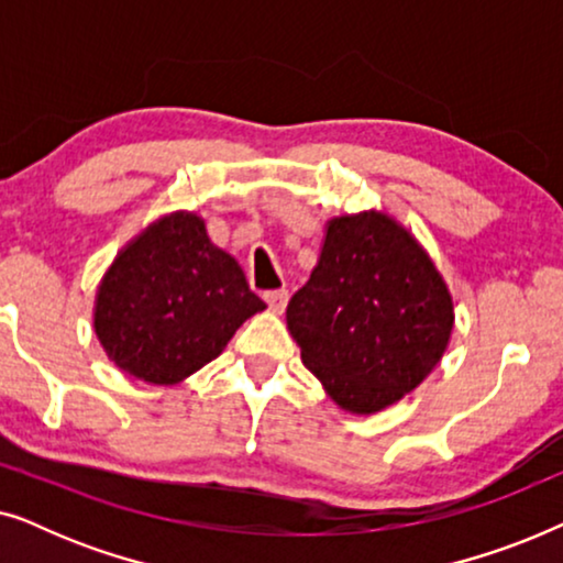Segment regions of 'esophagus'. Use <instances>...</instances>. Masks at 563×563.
Segmentation results:
<instances>
[{"label": "esophagus", "mask_w": 563, "mask_h": 563, "mask_svg": "<svg viewBox=\"0 0 563 563\" xmlns=\"http://www.w3.org/2000/svg\"><path fill=\"white\" fill-rule=\"evenodd\" d=\"M287 299H289V291L287 289H274V291H266V302H268V310L282 314L284 307H287Z\"/></svg>", "instance_id": "esophagus-1"}]
</instances>
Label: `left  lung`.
<instances>
[{"mask_svg": "<svg viewBox=\"0 0 563 563\" xmlns=\"http://www.w3.org/2000/svg\"><path fill=\"white\" fill-rule=\"evenodd\" d=\"M287 328L335 405L372 415L433 372L453 330V299L397 220L345 214L328 222L318 266L287 305Z\"/></svg>", "mask_w": 563, "mask_h": 563, "instance_id": "left-lung-1", "label": "left lung"}]
</instances>
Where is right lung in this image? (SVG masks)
I'll return each mask as SVG.
<instances>
[{
  "instance_id": "obj_1",
  "label": "right lung",
  "mask_w": 563,
  "mask_h": 563,
  "mask_svg": "<svg viewBox=\"0 0 563 563\" xmlns=\"http://www.w3.org/2000/svg\"><path fill=\"white\" fill-rule=\"evenodd\" d=\"M243 268L195 212L166 214L118 253L97 291L95 330L122 372L176 384L210 364L264 310Z\"/></svg>"
}]
</instances>
